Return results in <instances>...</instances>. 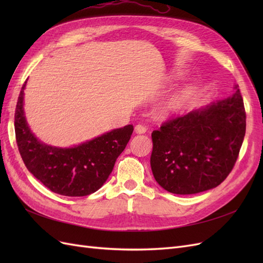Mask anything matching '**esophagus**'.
<instances>
[{
  "instance_id": "34e87169",
  "label": "esophagus",
  "mask_w": 263,
  "mask_h": 263,
  "mask_svg": "<svg viewBox=\"0 0 263 263\" xmlns=\"http://www.w3.org/2000/svg\"><path fill=\"white\" fill-rule=\"evenodd\" d=\"M146 132H147V128L144 125H137L135 127V133L136 134H145Z\"/></svg>"
}]
</instances>
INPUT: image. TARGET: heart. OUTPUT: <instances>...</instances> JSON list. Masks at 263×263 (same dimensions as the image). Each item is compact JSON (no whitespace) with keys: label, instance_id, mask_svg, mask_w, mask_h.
<instances>
[{"label":"heart","instance_id":"1","mask_svg":"<svg viewBox=\"0 0 263 263\" xmlns=\"http://www.w3.org/2000/svg\"><path fill=\"white\" fill-rule=\"evenodd\" d=\"M193 93L191 86H182L158 103L155 112L158 117H166L174 114L190 99Z\"/></svg>","mask_w":263,"mask_h":263}]
</instances>
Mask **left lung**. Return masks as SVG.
Here are the masks:
<instances>
[{"mask_svg": "<svg viewBox=\"0 0 263 263\" xmlns=\"http://www.w3.org/2000/svg\"><path fill=\"white\" fill-rule=\"evenodd\" d=\"M233 95L210 103L154 130L150 165L155 180L173 194L218 186L233 170L246 134L238 85Z\"/></svg>", "mask_w": 263, "mask_h": 263, "instance_id": "obj_1", "label": "left lung"}]
</instances>
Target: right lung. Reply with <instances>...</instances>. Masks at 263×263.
Segmentation results:
<instances>
[{
  "mask_svg": "<svg viewBox=\"0 0 263 263\" xmlns=\"http://www.w3.org/2000/svg\"><path fill=\"white\" fill-rule=\"evenodd\" d=\"M24 83L15 110V135L28 171L52 192L85 196L97 192L112 173L116 159L128 144L133 125L112 129L71 147L46 144L31 132L24 110Z\"/></svg>",
  "mask_w": 263,
  "mask_h": 263,
  "instance_id": "1",
  "label": "right lung"
}]
</instances>
